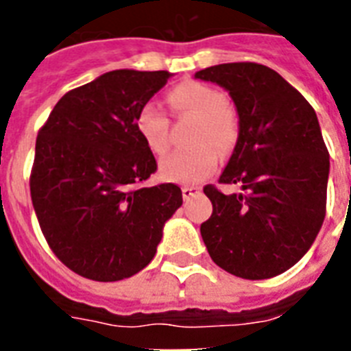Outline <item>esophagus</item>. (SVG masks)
Returning <instances> with one entry per match:
<instances>
[{"instance_id": "obj_1", "label": "esophagus", "mask_w": 351, "mask_h": 351, "mask_svg": "<svg viewBox=\"0 0 351 351\" xmlns=\"http://www.w3.org/2000/svg\"><path fill=\"white\" fill-rule=\"evenodd\" d=\"M197 195H200V187H197V186L182 187V197H184V200H189V198L197 197Z\"/></svg>"}]
</instances>
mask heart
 <instances>
[{"mask_svg": "<svg viewBox=\"0 0 351 351\" xmlns=\"http://www.w3.org/2000/svg\"><path fill=\"white\" fill-rule=\"evenodd\" d=\"M171 111L176 117L195 118L198 121L191 134V145L162 160V178L176 184H200L219 167V153L233 151L239 140V118L228 106L220 89L202 82H182L167 95ZM136 129L154 154L169 149V118L158 104L147 101L136 114Z\"/></svg>", "mask_w": 351, "mask_h": 351, "instance_id": "b5f03b06", "label": "heart"}]
</instances>
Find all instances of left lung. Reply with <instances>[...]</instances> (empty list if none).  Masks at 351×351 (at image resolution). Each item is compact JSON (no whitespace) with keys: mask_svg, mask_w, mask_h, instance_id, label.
<instances>
[{"mask_svg":"<svg viewBox=\"0 0 351 351\" xmlns=\"http://www.w3.org/2000/svg\"><path fill=\"white\" fill-rule=\"evenodd\" d=\"M195 78L224 87L239 112V140L220 184L244 193H204L213 213L202 226L217 266L234 277L280 275L310 250L326 215L330 154L313 107L273 69L222 63Z\"/></svg>","mask_w":351,"mask_h":351,"instance_id":"8db88e82","label":"left lung"}]
</instances>
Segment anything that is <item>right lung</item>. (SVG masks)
Returning <instances> with one entry per match:
<instances>
[{"instance_id":"1","label":"right lung","mask_w":351,"mask_h":351,"mask_svg":"<svg viewBox=\"0 0 351 351\" xmlns=\"http://www.w3.org/2000/svg\"><path fill=\"white\" fill-rule=\"evenodd\" d=\"M173 74L120 69L62 96L36 140L30 198L43 237L82 277L114 282L147 266L182 206L156 171L136 114Z\"/></svg>"}]
</instances>
